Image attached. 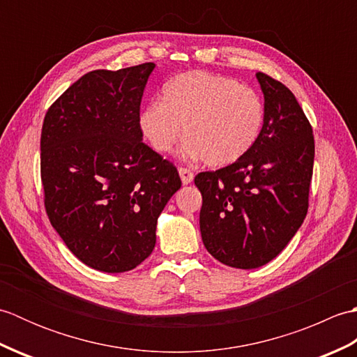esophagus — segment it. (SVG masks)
Segmentation results:
<instances>
[{
  "label": "esophagus",
  "instance_id": "esophagus-1",
  "mask_svg": "<svg viewBox=\"0 0 357 357\" xmlns=\"http://www.w3.org/2000/svg\"><path fill=\"white\" fill-rule=\"evenodd\" d=\"M179 176H181V181H183V184L187 185V184L192 183L193 178H195V174H193L192 170H188V169H184V167H181V169H179Z\"/></svg>",
  "mask_w": 357,
  "mask_h": 357
}]
</instances>
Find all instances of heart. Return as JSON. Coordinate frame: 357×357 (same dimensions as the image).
I'll use <instances>...</instances> for the list:
<instances>
[{
	"mask_svg": "<svg viewBox=\"0 0 357 357\" xmlns=\"http://www.w3.org/2000/svg\"><path fill=\"white\" fill-rule=\"evenodd\" d=\"M264 116V102L253 89L224 75L192 70L165 82L161 101L141 110L139 128L151 147L169 153L184 126L183 158L224 167L253 149Z\"/></svg>",
	"mask_w": 357,
	"mask_h": 357,
	"instance_id": "1",
	"label": "heart"
}]
</instances>
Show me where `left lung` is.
I'll return each mask as SVG.
<instances>
[{"instance_id": "obj_1", "label": "left lung", "mask_w": 357, "mask_h": 357, "mask_svg": "<svg viewBox=\"0 0 357 357\" xmlns=\"http://www.w3.org/2000/svg\"><path fill=\"white\" fill-rule=\"evenodd\" d=\"M256 78L265 116L253 149L195 178L204 245L219 262L242 270L275 259L299 230L314 162L312 126L290 89L262 72Z\"/></svg>"}]
</instances>
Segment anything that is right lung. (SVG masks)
<instances>
[{"label": "right lung", "mask_w": 357, "mask_h": 357, "mask_svg": "<svg viewBox=\"0 0 357 357\" xmlns=\"http://www.w3.org/2000/svg\"><path fill=\"white\" fill-rule=\"evenodd\" d=\"M146 63L86 73L52 104L41 132L45 211L89 267L124 273L147 259L158 218L181 188L176 167L142 142Z\"/></svg>", "instance_id": "right-lung-1"}]
</instances>
